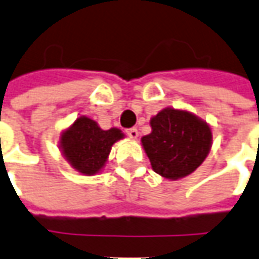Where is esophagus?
<instances>
[{"label":"esophagus","mask_w":259,"mask_h":259,"mask_svg":"<svg viewBox=\"0 0 259 259\" xmlns=\"http://www.w3.org/2000/svg\"><path fill=\"white\" fill-rule=\"evenodd\" d=\"M126 133H127V136H129L130 139H133V140H136V139L139 137V130L136 129V127L127 129V130H126Z\"/></svg>","instance_id":"34e87169"}]
</instances>
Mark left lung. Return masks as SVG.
Returning <instances> with one entry per match:
<instances>
[{"label":"left lung","instance_id":"left-lung-1","mask_svg":"<svg viewBox=\"0 0 259 259\" xmlns=\"http://www.w3.org/2000/svg\"><path fill=\"white\" fill-rule=\"evenodd\" d=\"M150 124L151 133L141 137V144L154 172L165 179L191 175L211 151V126L189 111L163 108Z\"/></svg>","mask_w":259,"mask_h":259}]
</instances>
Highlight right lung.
Returning a JSON list of instances; mask_svg holds the SVG:
<instances>
[{
  "instance_id": "right-lung-1",
  "label": "right lung",
  "mask_w": 259,
  "mask_h": 259,
  "mask_svg": "<svg viewBox=\"0 0 259 259\" xmlns=\"http://www.w3.org/2000/svg\"><path fill=\"white\" fill-rule=\"evenodd\" d=\"M123 137L118 127L102 130L96 120L80 116L62 132L59 148L74 170L91 176L101 172L112 146Z\"/></svg>"
}]
</instances>
